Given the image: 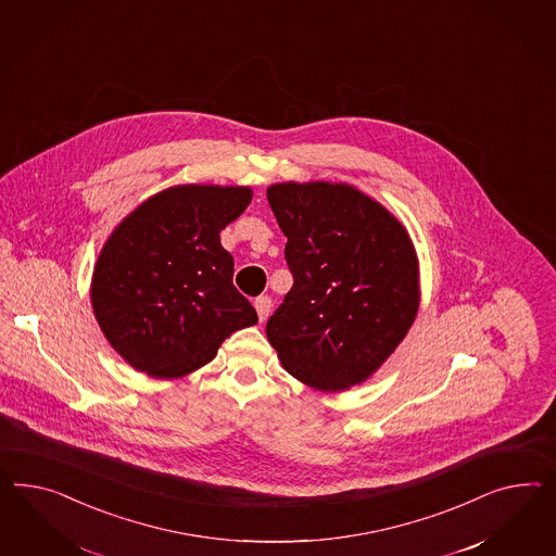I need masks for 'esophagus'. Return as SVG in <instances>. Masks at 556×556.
<instances>
[{"instance_id": "esophagus-1", "label": "esophagus", "mask_w": 556, "mask_h": 556, "mask_svg": "<svg viewBox=\"0 0 556 556\" xmlns=\"http://www.w3.org/2000/svg\"><path fill=\"white\" fill-rule=\"evenodd\" d=\"M270 307H273V301H270L269 295H261V298H256V316H258V319H261V321H265V319L269 317Z\"/></svg>"}]
</instances>
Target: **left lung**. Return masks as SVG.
Here are the masks:
<instances>
[{"label":"left lung","instance_id":"8db88e82","mask_svg":"<svg viewBox=\"0 0 556 556\" xmlns=\"http://www.w3.org/2000/svg\"><path fill=\"white\" fill-rule=\"evenodd\" d=\"M293 287L267 321L289 375L342 391L401 344L419 307L417 256L401 223L345 184H275Z\"/></svg>","mask_w":556,"mask_h":556}]
</instances>
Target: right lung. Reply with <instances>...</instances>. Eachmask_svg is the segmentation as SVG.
Wrapping results in <instances>:
<instances>
[{
	"label": "right lung",
	"instance_id": "obj_1",
	"mask_svg": "<svg viewBox=\"0 0 556 556\" xmlns=\"http://www.w3.org/2000/svg\"><path fill=\"white\" fill-rule=\"evenodd\" d=\"M251 198L249 188L176 186L143 202L106 240L90 300L106 340L134 368L188 375L232 331L256 324L220 244V230Z\"/></svg>",
	"mask_w": 556,
	"mask_h": 556
}]
</instances>
